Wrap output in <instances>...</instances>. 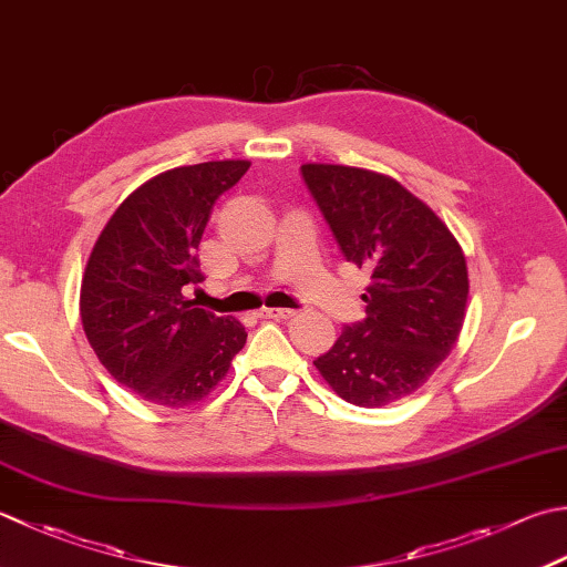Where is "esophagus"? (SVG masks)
<instances>
[{
    "mask_svg": "<svg viewBox=\"0 0 567 567\" xmlns=\"http://www.w3.org/2000/svg\"><path fill=\"white\" fill-rule=\"evenodd\" d=\"M262 319H290L295 317V309H282V307H265L260 309Z\"/></svg>",
    "mask_w": 567,
    "mask_h": 567,
    "instance_id": "34e87169",
    "label": "esophagus"
}]
</instances>
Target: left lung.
<instances>
[{
  "label": "left lung",
  "mask_w": 567,
  "mask_h": 567,
  "mask_svg": "<svg viewBox=\"0 0 567 567\" xmlns=\"http://www.w3.org/2000/svg\"><path fill=\"white\" fill-rule=\"evenodd\" d=\"M343 258L371 272L365 319L315 361L347 403L381 408L425 385L460 339L470 277L445 220L393 176L302 164Z\"/></svg>",
  "instance_id": "obj_1"
}]
</instances>
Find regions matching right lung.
<instances>
[{
    "label": "right lung",
    "mask_w": 567,
    "mask_h": 567,
    "mask_svg": "<svg viewBox=\"0 0 567 567\" xmlns=\"http://www.w3.org/2000/svg\"><path fill=\"white\" fill-rule=\"evenodd\" d=\"M248 159L174 166L140 184L100 230L81 282V321L95 357L142 401L188 408L226 379L248 331L184 295L202 282L198 243L216 198Z\"/></svg>",
    "instance_id": "right-lung-1"
}]
</instances>
